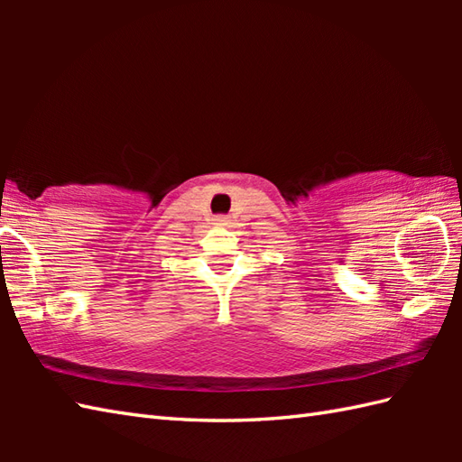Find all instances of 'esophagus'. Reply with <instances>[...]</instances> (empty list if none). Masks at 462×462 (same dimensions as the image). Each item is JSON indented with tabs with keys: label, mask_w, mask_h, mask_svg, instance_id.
I'll use <instances>...</instances> for the list:
<instances>
[{
	"label": "esophagus",
	"mask_w": 462,
	"mask_h": 462,
	"mask_svg": "<svg viewBox=\"0 0 462 462\" xmlns=\"http://www.w3.org/2000/svg\"><path fill=\"white\" fill-rule=\"evenodd\" d=\"M214 222L218 226H226V224H228V218H226V216H216Z\"/></svg>",
	"instance_id": "obj_1"
}]
</instances>
